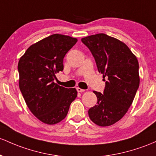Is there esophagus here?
I'll list each match as a JSON object with an SVG mask.
<instances>
[{"instance_id":"esophagus-1","label":"esophagus","mask_w":156,"mask_h":156,"mask_svg":"<svg viewBox=\"0 0 156 156\" xmlns=\"http://www.w3.org/2000/svg\"><path fill=\"white\" fill-rule=\"evenodd\" d=\"M77 91L78 92H83L85 91V90H83V89H81L80 87H77Z\"/></svg>"}]
</instances>
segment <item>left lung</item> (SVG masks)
Here are the masks:
<instances>
[{"mask_svg":"<svg viewBox=\"0 0 156 156\" xmlns=\"http://www.w3.org/2000/svg\"><path fill=\"white\" fill-rule=\"evenodd\" d=\"M81 41L92 52L99 73L107 78L103 93L93 92L98 101L89 109V117L98 126L112 125L126 113L139 87L138 61L124 43L106 34Z\"/></svg>","mask_w":156,"mask_h":156,"instance_id":"left-lung-1","label":"left lung"}]
</instances>
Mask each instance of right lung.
I'll return each instance as SVG.
<instances>
[{"instance_id": "1", "label": "right lung", "mask_w": 156, "mask_h": 156, "mask_svg": "<svg viewBox=\"0 0 156 156\" xmlns=\"http://www.w3.org/2000/svg\"><path fill=\"white\" fill-rule=\"evenodd\" d=\"M78 41L54 34L30 46L18 62L19 87L32 113L43 123L55 124L65 119L77 90L54 82L64 69L65 55Z\"/></svg>"}]
</instances>
